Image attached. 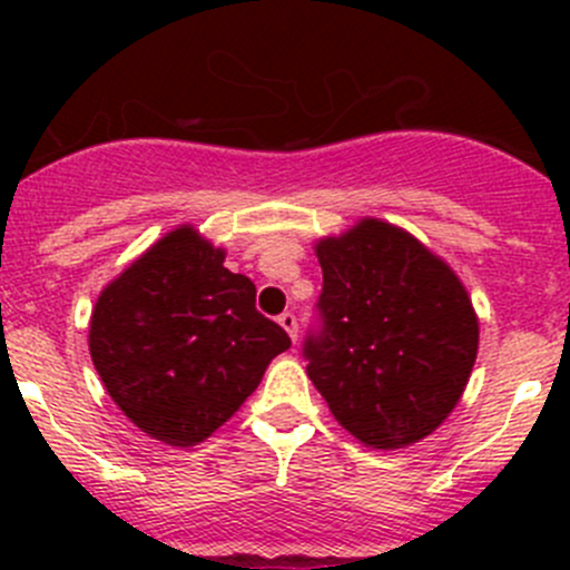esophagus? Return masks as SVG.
Here are the masks:
<instances>
[{
    "instance_id": "34e87169",
    "label": "esophagus",
    "mask_w": 570,
    "mask_h": 570,
    "mask_svg": "<svg viewBox=\"0 0 570 570\" xmlns=\"http://www.w3.org/2000/svg\"><path fill=\"white\" fill-rule=\"evenodd\" d=\"M278 322H281V327H284L286 333H289L292 336V342H297V317L292 312H284L278 317Z\"/></svg>"
}]
</instances>
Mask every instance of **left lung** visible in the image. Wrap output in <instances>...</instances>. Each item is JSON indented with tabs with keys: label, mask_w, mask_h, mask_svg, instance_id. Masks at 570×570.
Masks as SVG:
<instances>
[{
	"label": "left lung",
	"mask_w": 570,
	"mask_h": 570,
	"mask_svg": "<svg viewBox=\"0 0 570 570\" xmlns=\"http://www.w3.org/2000/svg\"><path fill=\"white\" fill-rule=\"evenodd\" d=\"M317 322L306 372L347 433L400 450L452 413L476 358L480 325L458 275L402 228L361 220L317 245Z\"/></svg>",
	"instance_id": "obj_1"
}]
</instances>
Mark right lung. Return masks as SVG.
Returning <instances> with one entry per match:
<instances>
[{
  "label": "right lung",
  "mask_w": 570,
  "mask_h": 570,
  "mask_svg": "<svg viewBox=\"0 0 570 570\" xmlns=\"http://www.w3.org/2000/svg\"><path fill=\"white\" fill-rule=\"evenodd\" d=\"M226 253L176 228L101 292L90 355L115 405L154 439L193 446L256 392L292 347L256 312V286L223 267Z\"/></svg>",
  "instance_id": "add662e5"
}]
</instances>
